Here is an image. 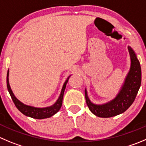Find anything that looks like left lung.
Wrapping results in <instances>:
<instances>
[{"instance_id": "left-lung-1", "label": "left lung", "mask_w": 146, "mask_h": 146, "mask_svg": "<svg viewBox=\"0 0 146 146\" xmlns=\"http://www.w3.org/2000/svg\"><path fill=\"white\" fill-rule=\"evenodd\" d=\"M131 59V67L125 82L117 96L113 100L102 105H94L90 102L85 90V99L90 110L98 117H110L124 112L134 102L141 84V68L133 50L128 46Z\"/></svg>"}]
</instances>
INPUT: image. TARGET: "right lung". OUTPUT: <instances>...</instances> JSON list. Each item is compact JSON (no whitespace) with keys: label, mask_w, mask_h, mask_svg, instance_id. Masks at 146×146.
<instances>
[{"label":"right lung","mask_w":146,"mask_h":146,"mask_svg":"<svg viewBox=\"0 0 146 146\" xmlns=\"http://www.w3.org/2000/svg\"><path fill=\"white\" fill-rule=\"evenodd\" d=\"M8 73H9V72H8V70L6 79L7 88H8V92H9L10 95L11 97L13 103L15 104V105H16V107L17 108V109L19 110L21 112H22L23 115H25L26 116H29V117H33V118L44 119L47 118V117H51V116L54 115V114H56V112L60 110L62 105V100H63L64 92V90L65 88H66V83H67L69 78L66 80V82H65L64 84L60 96H59V99H58V100L56 101V102L54 105H52V106L51 107H48V108H37L23 105V104L22 103V102H21L19 100L16 99V98L13 94V92H12L11 89L10 87L9 82H8Z\"/></svg>","instance_id":"add662e5"}]
</instances>
